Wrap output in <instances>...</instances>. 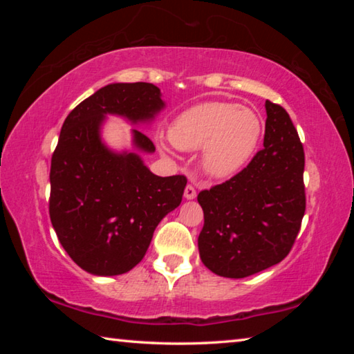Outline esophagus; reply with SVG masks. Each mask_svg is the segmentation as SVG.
<instances>
[{"label": "esophagus", "mask_w": 354, "mask_h": 354, "mask_svg": "<svg viewBox=\"0 0 354 354\" xmlns=\"http://www.w3.org/2000/svg\"><path fill=\"white\" fill-rule=\"evenodd\" d=\"M184 196H185V200H194V198H195V196H196V190H195L194 185L189 184L187 187H185Z\"/></svg>", "instance_id": "1"}]
</instances>
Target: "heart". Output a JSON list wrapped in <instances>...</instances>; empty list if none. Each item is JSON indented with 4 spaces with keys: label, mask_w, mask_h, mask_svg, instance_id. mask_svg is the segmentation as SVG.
<instances>
[{
    "label": "heart",
    "mask_w": 354,
    "mask_h": 354,
    "mask_svg": "<svg viewBox=\"0 0 354 354\" xmlns=\"http://www.w3.org/2000/svg\"><path fill=\"white\" fill-rule=\"evenodd\" d=\"M262 136L259 115L248 107L227 101H206L183 111L169 128V139L178 149L201 148V169L209 178L234 176L254 154ZM169 153L165 143H160Z\"/></svg>",
    "instance_id": "b5f03b06"
}]
</instances>
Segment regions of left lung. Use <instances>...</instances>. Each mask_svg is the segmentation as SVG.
<instances>
[{"mask_svg":"<svg viewBox=\"0 0 354 354\" xmlns=\"http://www.w3.org/2000/svg\"><path fill=\"white\" fill-rule=\"evenodd\" d=\"M263 148L230 181L198 194L200 257L225 278H245L289 254L306 209L304 151L284 107L266 101Z\"/></svg>","mask_w":354,"mask_h":354,"instance_id":"left-lung-1","label":"left lung"}]
</instances>
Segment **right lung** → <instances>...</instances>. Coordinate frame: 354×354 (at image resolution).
I'll return each instance as SVG.
<instances>
[{
	"label": "right lung",
	"instance_id": "obj_1",
	"mask_svg": "<svg viewBox=\"0 0 354 354\" xmlns=\"http://www.w3.org/2000/svg\"><path fill=\"white\" fill-rule=\"evenodd\" d=\"M165 107L149 82L101 87L68 113L51 158L50 218L59 242L82 270L115 277L139 263L153 232L181 205L187 179L156 176L139 153L154 145L133 129L134 151H113L101 139L106 115L149 123Z\"/></svg>",
	"mask_w": 354,
	"mask_h": 354
}]
</instances>
